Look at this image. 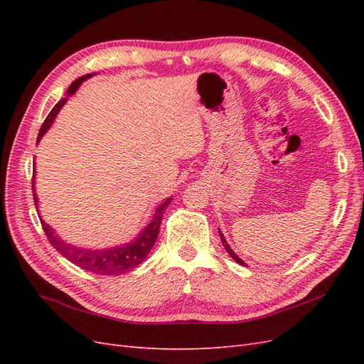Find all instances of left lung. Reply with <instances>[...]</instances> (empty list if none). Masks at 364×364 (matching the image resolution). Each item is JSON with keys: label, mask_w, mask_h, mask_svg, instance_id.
Here are the masks:
<instances>
[{"label": "left lung", "mask_w": 364, "mask_h": 364, "mask_svg": "<svg viewBox=\"0 0 364 364\" xmlns=\"http://www.w3.org/2000/svg\"><path fill=\"white\" fill-rule=\"evenodd\" d=\"M218 234H220V238H222V243H223V246H225V249H226V252H228V253H229V255H230V258H232V259H234V261H237V262H238V264H241V266H246V264H245V262H243V261H241V259H240V258H238V257H237V255H235V253H234V250H232V249H230V247H229V245H228V243H226V240H225V237H223V234H222V232H220V229H218Z\"/></svg>", "instance_id": "8db88e82"}]
</instances>
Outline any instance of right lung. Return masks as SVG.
<instances>
[{"mask_svg":"<svg viewBox=\"0 0 364 364\" xmlns=\"http://www.w3.org/2000/svg\"><path fill=\"white\" fill-rule=\"evenodd\" d=\"M87 77H91V75L90 74L83 75V77H80V79L73 82L70 90H68V95H73L77 91V87H79L82 85V82H85ZM67 100L68 98H62V100L59 103H56V106L51 109V112L48 114L46 121H43V124L41 126V130L38 134V141L48 130L54 118H56L58 112L60 111V107L67 103ZM31 183H33V190H35V178H33ZM33 199H35V205L38 209V199H36L35 191H33ZM170 202H171V199H167L156 209V213H155V215H153V220L150 222V225L146 226V229L138 235V238H135V241H132V243H129L126 246L106 249V250H90V249H82V247H75V246H70L67 243H63V241L53 232V229L46 222H43L41 217L39 218H41V225H42L43 232H46L51 246L56 249L62 257H65L68 261H71L73 264H75V266H79L80 269H83L86 272H91L95 274H105V277H111V274L112 277H118V274H123V273L134 270L147 258L149 252L151 250L153 245H155V241L158 238L161 220L165 213V208L170 205Z\"/></svg>","mask_w":364,"mask_h":364,"instance_id":"1","label":"right lung"}]
</instances>
